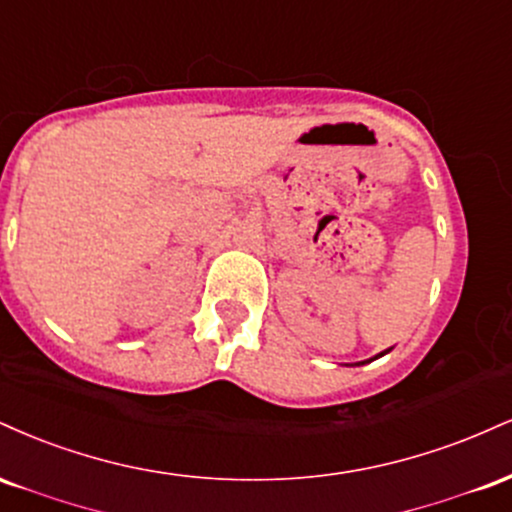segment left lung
Segmentation results:
<instances>
[{
    "instance_id": "8db88e82",
    "label": "left lung",
    "mask_w": 512,
    "mask_h": 512,
    "mask_svg": "<svg viewBox=\"0 0 512 512\" xmlns=\"http://www.w3.org/2000/svg\"><path fill=\"white\" fill-rule=\"evenodd\" d=\"M385 354H390V349H387V351H383V354L373 356V358H370V361H375V358H380V356H385ZM370 361H361V363H354V366H363V363H370ZM346 366H349V363H346Z\"/></svg>"
}]
</instances>
